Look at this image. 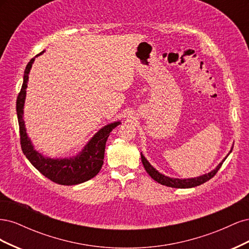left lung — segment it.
<instances>
[{"label": "left lung", "instance_id": "1", "mask_svg": "<svg viewBox=\"0 0 249 249\" xmlns=\"http://www.w3.org/2000/svg\"><path fill=\"white\" fill-rule=\"evenodd\" d=\"M231 149L232 148H231L228 156L231 153ZM228 156L225 157L224 159L219 164H218L217 166L212 171H210L208 173H205V175L196 177V178H169L167 176L162 175V173H160L156 168H154L152 165H150V163L145 159V157L142 155V153H141V161H142V164H143V166H144L146 172L150 176V178L156 180V182H158V183L161 184V185L167 186V187L180 188V189H184V188H192V187L199 186V185H201L203 183H206L207 180H209L210 178H212L216 175L217 171L219 170L222 163L225 161V159H227Z\"/></svg>", "mask_w": 249, "mask_h": 249}]
</instances>
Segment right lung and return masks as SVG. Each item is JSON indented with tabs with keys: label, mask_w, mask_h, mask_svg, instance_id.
Returning <instances> with one entry per match:
<instances>
[{
	"label": "right lung",
	"mask_w": 249,
	"mask_h": 249,
	"mask_svg": "<svg viewBox=\"0 0 249 249\" xmlns=\"http://www.w3.org/2000/svg\"><path fill=\"white\" fill-rule=\"evenodd\" d=\"M43 53L44 51L30 60V62L26 66L24 82H22L20 92L17 100V114L19 125L21 150L30 163L44 177L53 180L54 183L65 186L82 184L94 178L100 172L104 164L105 147H106L107 139L112 130L122 123L114 122L103 126L101 130L93 135V137L87 142V144L83 147L77 156L54 159V158L44 157L42 154L37 152L27 134L24 120V106L30 71L32 69L35 58L40 56Z\"/></svg>",
	"instance_id": "right-lung-1"
}]
</instances>
